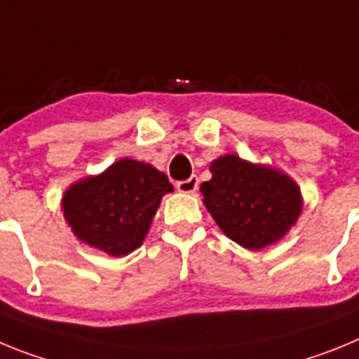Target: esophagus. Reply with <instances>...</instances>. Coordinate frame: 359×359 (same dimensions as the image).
I'll list each match as a JSON object with an SVG mask.
<instances>
[{"mask_svg": "<svg viewBox=\"0 0 359 359\" xmlns=\"http://www.w3.org/2000/svg\"><path fill=\"white\" fill-rule=\"evenodd\" d=\"M198 176H190L189 180H183V182H177L176 183V189L183 194H194L196 190H198Z\"/></svg>", "mask_w": 359, "mask_h": 359, "instance_id": "esophagus-1", "label": "esophagus"}]
</instances>
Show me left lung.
I'll list each match as a JSON object with an SVG mask.
<instances>
[{
    "instance_id": "left-lung-1",
    "label": "left lung",
    "mask_w": 359,
    "mask_h": 359,
    "mask_svg": "<svg viewBox=\"0 0 359 359\" xmlns=\"http://www.w3.org/2000/svg\"><path fill=\"white\" fill-rule=\"evenodd\" d=\"M201 183L203 203L221 230L243 248L261 250L286 236L302 212V196L287 174L236 154L212 161Z\"/></svg>"
}]
</instances>
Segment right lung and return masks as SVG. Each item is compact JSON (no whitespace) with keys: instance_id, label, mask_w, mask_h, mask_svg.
Returning a JSON list of instances; mask_svg holds the SVG:
<instances>
[{"instance_id":"obj_1","label":"right lung","mask_w":359,"mask_h":359,"mask_svg":"<svg viewBox=\"0 0 359 359\" xmlns=\"http://www.w3.org/2000/svg\"><path fill=\"white\" fill-rule=\"evenodd\" d=\"M172 190L152 165L122 158L102 174L73 183L62 196V212L77 239L123 257L140 248L161 198Z\"/></svg>"}]
</instances>
